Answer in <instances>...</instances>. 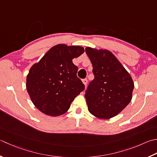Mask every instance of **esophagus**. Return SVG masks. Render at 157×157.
I'll return each mask as SVG.
<instances>
[{
  "mask_svg": "<svg viewBox=\"0 0 157 157\" xmlns=\"http://www.w3.org/2000/svg\"><path fill=\"white\" fill-rule=\"evenodd\" d=\"M82 82H83V84H84V86H86V85H87V83H88V80H87V79H84L82 80Z\"/></svg>",
  "mask_w": 157,
  "mask_h": 157,
  "instance_id": "1",
  "label": "esophagus"
}]
</instances>
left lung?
Here are the masks:
<instances>
[{
    "label": "left lung",
    "mask_w": 157,
    "mask_h": 157,
    "mask_svg": "<svg viewBox=\"0 0 157 157\" xmlns=\"http://www.w3.org/2000/svg\"><path fill=\"white\" fill-rule=\"evenodd\" d=\"M86 53L93 64L94 75L85 94L88 111L98 118L114 117L132 99L133 79L110 51L87 47Z\"/></svg>",
    "instance_id": "8db88e82"
}]
</instances>
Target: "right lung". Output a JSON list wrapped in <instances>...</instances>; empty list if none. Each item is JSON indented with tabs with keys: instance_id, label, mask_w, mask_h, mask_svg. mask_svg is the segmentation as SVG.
I'll list each match as a JSON object with an SVG mask.
<instances>
[{
	"instance_id": "1",
	"label": "right lung",
	"mask_w": 157,
	"mask_h": 157,
	"mask_svg": "<svg viewBox=\"0 0 157 157\" xmlns=\"http://www.w3.org/2000/svg\"><path fill=\"white\" fill-rule=\"evenodd\" d=\"M84 52L81 46L58 44L31 67L26 86L39 111L51 116L63 115L84 90V85L77 77L78 67L72 61Z\"/></svg>"
}]
</instances>
